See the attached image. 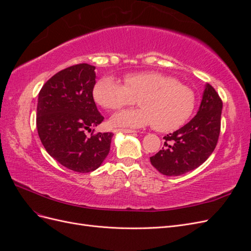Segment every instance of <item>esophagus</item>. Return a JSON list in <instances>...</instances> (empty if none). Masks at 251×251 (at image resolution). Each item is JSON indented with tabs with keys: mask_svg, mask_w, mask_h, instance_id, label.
<instances>
[{
	"mask_svg": "<svg viewBox=\"0 0 251 251\" xmlns=\"http://www.w3.org/2000/svg\"><path fill=\"white\" fill-rule=\"evenodd\" d=\"M115 133H118V132H120V133H126V134H132V133H136L134 130H127V128H117V130H115L114 131Z\"/></svg>",
	"mask_w": 251,
	"mask_h": 251,
	"instance_id": "obj_1",
	"label": "esophagus"
}]
</instances>
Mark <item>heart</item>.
Wrapping results in <instances>:
<instances>
[{
	"label": "heart",
	"instance_id": "1",
	"mask_svg": "<svg viewBox=\"0 0 251 251\" xmlns=\"http://www.w3.org/2000/svg\"><path fill=\"white\" fill-rule=\"evenodd\" d=\"M125 85L112 76L96 82L95 101L105 110L116 111L138 97L137 109L121 111L111 118L115 126H154L159 132H171L183 126L196 107V94L176 78L157 71L126 74Z\"/></svg>",
	"mask_w": 251,
	"mask_h": 251
}]
</instances>
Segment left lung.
<instances>
[{
	"label": "left lung",
	"mask_w": 251,
	"mask_h": 251,
	"mask_svg": "<svg viewBox=\"0 0 251 251\" xmlns=\"http://www.w3.org/2000/svg\"><path fill=\"white\" fill-rule=\"evenodd\" d=\"M222 107L221 98L207 83L197 115L176 132L164 136V148L150 158L151 165L165 176H179L206 161L218 143Z\"/></svg>",
	"instance_id": "1"
}]
</instances>
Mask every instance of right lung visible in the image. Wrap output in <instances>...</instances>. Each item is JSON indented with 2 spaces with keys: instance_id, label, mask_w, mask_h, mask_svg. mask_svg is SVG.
<instances>
[{
  "instance_id": "right-lung-1",
  "label": "right lung",
  "mask_w": 251,
  "mask_h": 251,
  "mask_svg": "<svg viewBox=\"0 0 251 251\" xmlns=\"http://www.w3.org/2000/svg\"><path fill=\"white\" fill-rule=\"evenodd\" d=\"M94 70V66L78 64L57 72L43 86L37 100L36 127L44 148L57 162L77 173L100 168L114 135H87L103 120L93 98Z\"/></svg>"
}]
</instances>
